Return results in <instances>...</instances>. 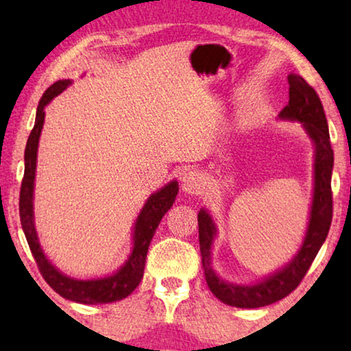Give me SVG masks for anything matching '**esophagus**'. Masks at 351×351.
<instances>
[{"instance_id": "obj_1", "label": "esophagus", "mask_w": 351, "mask_h": 351, "mask_svg": "<svg viewBox=\"0 0 351 351\" xmlns=\"http://www.w3.org/2000/svg\"><path fill=\"white\" fill-rule=\"evenodd\" d=\"M204 189V179L198 171H186L182 177V190L189 195H199Z\"/></svg>"}]
</instances>
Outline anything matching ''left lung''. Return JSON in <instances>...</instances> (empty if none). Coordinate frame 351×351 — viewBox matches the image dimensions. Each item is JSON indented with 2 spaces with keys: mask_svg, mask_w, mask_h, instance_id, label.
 <instances>
[{
  "mask_svg": "<svg viewBox=\"0 0 351 351\" xmlns=\"http://www.w3.org/2000/svg\"><path fill=\"white\" fill-rule=\"evenodd\" d=\"M289 104L281 110L280 118L297 119L304 124L315 143V191L311 204L310 223L306 230L300 251L292 258L289 265L276 271L262 282L252 286L230 285L219 280L210 267V246L215 234V227L210 215L204 209L198 214L199 251L201 263L204 268L206 282L213 294L223 304L238 308H258L289 295L308 271L319 247L328 237L332 222V190L330 176L334 166V152L330 148L328 119H326L323 104L316 90L299 75H289Z\"/></svg>",
  "mask_w": 351,
  "mask_h": 351,
  "instance_id": "1",
  "label": "left lung"
}]
</instances>
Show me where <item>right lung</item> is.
<instances>
[{"instance_id": "add662e5", "label": "right lung", "mask_w": 351, "mask_h": 351, "mask_svg": "<svg viewBox=\"0 0 351 351\" xmlns=\"http://www.w3.org/2000/svg\"><path fill=\"white\" fill-rule=\"evenodd\" d=\"M69 84V80L57 81L45 90V94L40 99V104H38L35 126H33L30 136H28L25 147V171H23L21 185L19 214H21L22 230L25 233L33 257H35L38 270L57 294L64 297V299L78 302V304H110V302H117L128 297L141 282L143 268H145L148 246H150V241L161 222L162 215L171 209L172 203L176 201L179 184L171 182L165 189L156 191L148 198L141 214H138L136 228H134V247L131 257L114 275L100 278V280L80 281L62 275L56 267H52L41 251L35 225H33V182H35L38 141H40L43 123H45V107L56 95H59L62 90L66 89Z\"/></svg>"}]
</instances>
